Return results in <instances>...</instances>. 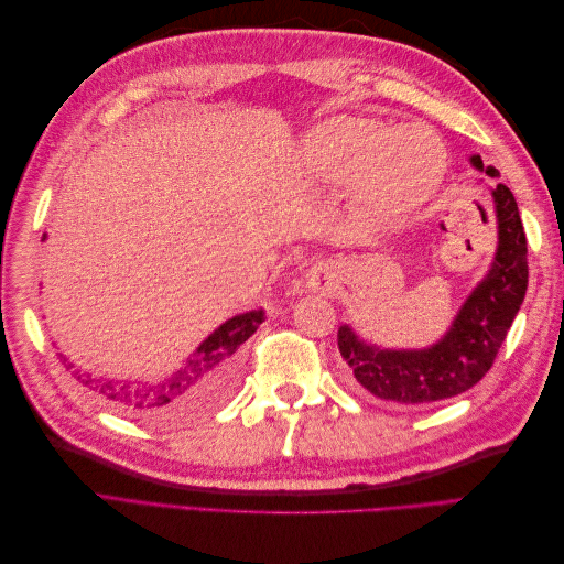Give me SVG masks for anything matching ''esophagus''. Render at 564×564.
<instances>
[{
    "instance_id": "1",
    "label": "esophagus",
    "mask_w": 564,
    "mask_h": 564,
    "mask_svg": "<svg viewBox=\"0 0 564 564\" xmlns=\"http://www.w3.org/2000/svg\"><path fill=\"white\" fill-rule=\"evenodd\" d=\"M308 284L313 289H317V292H322V294H329L332 289H334V270L329 265H324V263L315 265L308 272Z\"/></svg>"
}]
</instances>
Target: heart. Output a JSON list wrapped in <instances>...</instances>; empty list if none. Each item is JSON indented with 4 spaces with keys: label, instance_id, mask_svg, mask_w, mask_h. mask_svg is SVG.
<instances>
[{
    "label": "heart",
    "instance_id": "heart-1",
    "mask_svg": "<svg viewBox=\"0 0 564 564\" xmlns=\"http://www.w3.org/2000/svg\"><path fill=\"white\" fill-rule=\"evenodd\" d=\"M311 172L327 183H350L369 207L398 218L412 214L437 191L445 174V148L421 127L338 115L311 131L303 150Z\"/></svg>",
    "mask_w": 564,
    "mask_h": 564
}]
</instances>
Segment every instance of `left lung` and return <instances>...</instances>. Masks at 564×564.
I'll return each mask as SVG.
<instances>
[{
  "label": "left lung",
  "mask_w": 564,
  "mask_h": 564,
  "mask_svg": "<svg viewBox=\"0 0 564 564\" xmlns=\"http://www.w3.org/2000/svg\"><path fill=\"white\" fill-rule=\"evenodd\" d=\"M470 164L499 178L480 155ZM497 212L499 247L485 280L460 305L449 332L421 350H388L367 344L348 324L338 329V350L350 381L373 398L414 406L460 395L491 369L527 292V237L518 202L503 183L491 191Z\"/></svg>",
  "instance_id": "8db88e82"
}]
</instances>
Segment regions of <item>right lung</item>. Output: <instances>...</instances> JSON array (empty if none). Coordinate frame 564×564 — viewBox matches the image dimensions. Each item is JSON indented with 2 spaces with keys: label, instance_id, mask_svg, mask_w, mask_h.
Instances as JSON below:
<instances>
[{
  "label": "right lung",
  "instance_id": "obj_1",
  "mask_svg": "<svg viewBox=\"0 0 564 564\" xmlns=\"http://www.w3.org/2000/svg\"><path fill=\"white\" fill-rule=\"evenodd\" d=\"M263 322V308L230 317L214 334H209L207 340H202L195 357H191L185 367L164 381H110L91 379L89 373L77 377V381L94 390L119 414L158 425L181 423L202 414L204 409L220 400L230 383L235 350ZM63 362H67V357H63ZM73 365H67V369Z\"/></svg>",
  "mask_w": 564,
  "mask_h": 564
}]
</instances>
